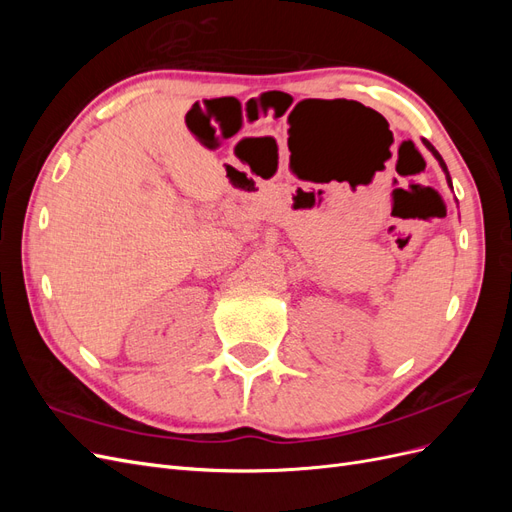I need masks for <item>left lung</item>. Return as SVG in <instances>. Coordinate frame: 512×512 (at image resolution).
<instances>
[{
    "label": "left lung",
    "instance_id": "1",
    "mask_svg": "<svg viewBox=\"0 0 512 512\" xmlns=\"http://www.w3.org/2000/svg\"><path fill=\"white\" fill-rule=\"evenodd\" d=\"M423 143H425V145H427V149H429V151H431V153H433V156H436V158H438V162H440V166H442V168H444V173H446V177H448V170H446V164H444V160H442V156H440V153H438V151H436V147H433V145H431V143H429V141H423ZM448 183H451V177H448Z\"/></svg>",
    "mask_w": 512,
    "mask_h": 512
}]
</instances>
